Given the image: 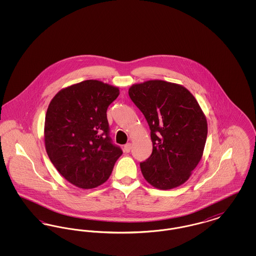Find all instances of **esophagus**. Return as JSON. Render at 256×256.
<instances>
[{
    "label": "esophagus",
    "mask_w": 256,
    "mask_h": 256,
    "mask_svg": "<svg viewBox=\"0 0 256 256\" xmlns=\"http://www.w3.org/2000/svg\"><path fill=\"white\" fill-rule=\"evenodd\" d=\"M130 148H132V144L130 143H128L124 146V152H130Z\"/></svg>",
    "instance_id": "1"
}]
</instances>
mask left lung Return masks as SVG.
<instances>
[{
	"label": "left lung",
	"mask_w": 256,
	"mask_h": 256,
	"mask_svg": "<svg viewBox=\"0 0 256 256\" xmlns=\"http://www.w3.org/2000/svg\"><path fill=\"white\" fill-rule=\"evenodd\" d=\"M128 95L150 130L152 152L140 163L148 182L168 190L188 180L204 154L206 118L182 86L164 80L134 84Z\"/></svg>",
	"instance_id": "obj_1"
}]
</instances>
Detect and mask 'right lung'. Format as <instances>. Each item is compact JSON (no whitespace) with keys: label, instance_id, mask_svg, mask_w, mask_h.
Instances as JSON below:
<instances>
[{"label":"right lung","instance_id":"1","mask_svg":"<svg viewBox=\"0 0 256 256\" xmlns=\"http://www.w3.org/2000/svg\"><path fill=\"white\" fill-rule=\"evenodd\" d=\"M119 88L88 80L60 90L50 102L44 139L50 160L74 186L92 189L106 182L120 146L112 143L106 110Z\"/></svg>","mask_w":256,"mask_h":256}]
</instances>
